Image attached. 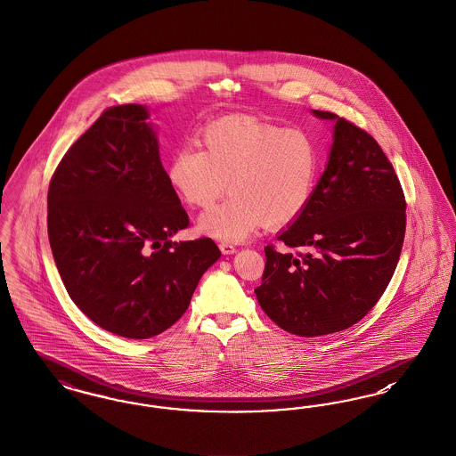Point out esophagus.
<instances>
[{
	"label": "esophagus",
	"mask_w": 456,
	"mask_h": 456,
	"mask_svg": "<svg viewBox=\"0 0 456 456\" xmlns=\"http://www.w3.org/2000/svg\"><path fill=\"white\" fill-rule=\"evenodd\" d=\"M219 248L222 255H234L236 253V246H232L229 242H220Z\"/></svg>",
	"instance_id": "34e87169"
}]
</instances>
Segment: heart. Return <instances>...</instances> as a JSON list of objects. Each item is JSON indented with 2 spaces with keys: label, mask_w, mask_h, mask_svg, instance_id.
<instances>
[{
  "label": "heart",
  "mask_w": 456,
  "mask_h": 456,
  "mask_svg": "<svg viewBox=\"0 0 456 456\" xmlns=\"http://www.w3.org/2000/svg\"><path fill=\"white\" fill-rule=\"evenodd\" d=\"M203 149L178 147L167 163V182L186 205L207 208L229 190L232 195L205 212L200 231L239 242L266 224L290 225L315 195L322 159L309 132L224 117L201 130Z\"/></svg>",
  "instance_id": "1"
}]
</instances>
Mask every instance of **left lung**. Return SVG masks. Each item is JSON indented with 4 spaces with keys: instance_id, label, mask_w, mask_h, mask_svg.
Wrapping results in <instances>:
<instances>
[{
    "instance_id": "obj_1",
    "label": "left lung",
    "mask_w": 456,
    "mask_h": 456,
    "mask_svg": "<svg viewBox=\"0 0 456 456\" xmlns=\"http://www.w3.org/2000/svg\"><path fill=\"white\" fill-rule=\"evenodd\" d=\"M314 115L336 122L328 167L309 208L278 236L287 251L265 248L255 289L274 324L302 338L362 321L395 272L405 234V197L382 147L336 113Z\"/></svg>"
}]
</instances>
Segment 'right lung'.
<instances>
[{
    "label": "right lung",
    "instance_id": "right-lung-1",
    "mask_svg": "<svg viewBox=\"0 0 456 456\" xmlns=\"http://www.w3.org/2000/svg\"><path fill=\"white\" fill-rule=\"evenodd\" d=\"M147 118L135 103L105 110L57 164L47 193L49 242L71 300L130 339L171 328L220 257L210 237L169 239L190 219Z\"/></svg>",
    "mask_w": 456,
    "mask_h": 456
}]
</instances>
